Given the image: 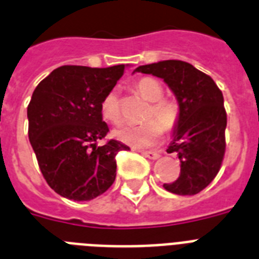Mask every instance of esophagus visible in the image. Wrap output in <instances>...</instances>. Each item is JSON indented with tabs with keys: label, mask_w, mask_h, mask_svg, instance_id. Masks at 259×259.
<instances>
[{
	"label": "esophagus",
	"mask_w": 259,
	"mask_h": 259,
	"mask_svg": "<svg viewBox=\"0 0 259 259\" xmlns=\"http://www.w3.org/2000/svg\"><path fill=\"white\" fill-rule=\"evenodd\" d=\"M141 154L145 155L146 158H150V159H157L159 157L158 153L154 150H142L141 151Z\"/></svg>",
	"instance_id": "1"
}]
</instances>
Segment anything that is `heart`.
Returning a JSON list of instances; mask_svg holds the SVG:
<instances>
[{
    "label": "heart",
    "instance_id": "heart-1",
    "mask_svg": "<svg viewBox=\"0 0 259 259\" xmlns=\"http://www.w3.org/2000/svg\"><path fill=\"white\" fill-rule=\"evenodd\" d=\"M137 92L142 98L151 102L146 113V121L140 126L125 125L113 132L118 141L136 148L151 146L162 136L163 130H173L181 117L180 104L173 98H163V88L157 79L144 77L137 81ZM101 115L109 123L118 125L122 121L121 105L115 90L109 92L101 102Z\"/></svg>",
    "mask_w": 259,
    "mask_h": 259
}]
</instances>
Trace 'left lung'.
I'll list each match as a JSON object with an SVG mask.
<instances>
[{
  "label": "left lung",
  "instance_id": "obj_1",
  "mask_svg": "<svg viewBox=\"0 0 259 259\" xmlns=\"http://www.w3.org/2000/svg\"><path fill=\"white\" fill-rule=\"evenodd\" d=\"M167 83L177 97L181 117L167 153H177L180 177L163 188L178 195H194L218 174L224 161L226 110L224 96L210 75L180 60L159 61L136 69Z\"/></svg>",
  "mask_w": 259,
  "mask_h": 259
}]
</instances>
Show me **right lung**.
<instances>
[{"label": "right lung", "instance_id": "obj_1", "mask_svg": "<svg viewBox=\"0 0 259 259\" xmlns=\"http://www.w3.org/2000/svg\"><path fill=\"white\" fill-rule=\"evenodd\" d=\"M125 65L88 68L65 65L35 88L27 106L29 141L48 185L68 199L90 201L115 180V155L129 146L109 140L101 102Z\"/></svg>", "mask_w": 259, "mask_h": 259}]
</instances>
